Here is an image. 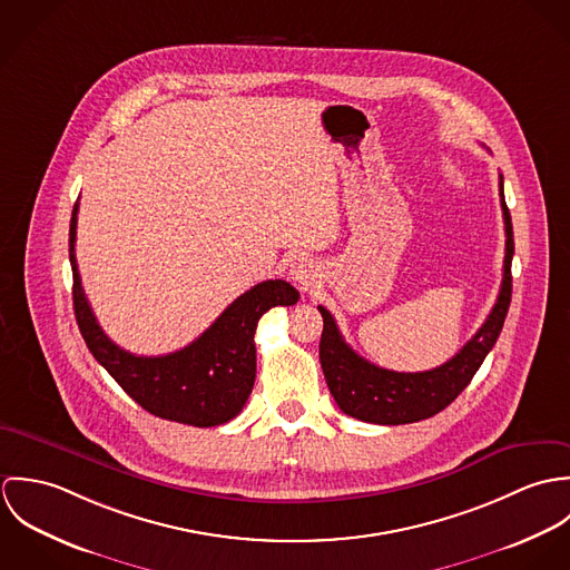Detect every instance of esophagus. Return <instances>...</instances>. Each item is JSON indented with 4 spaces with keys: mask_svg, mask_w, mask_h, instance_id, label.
<instances>
[{
    "mask_svg": "<svg viewBox=\"0 0 570 570\" xmlns=\"http://www.w3.org/2000/svg\"><path fill=\"white\" fill-rule=\"evenodd\" d=\"M289 276L294 283H298V287L303 289H309L316 281V269H314V263L309 258H296L289 267Z\"/></svg>",
    "mask_w": 570,
    "mask_h": 570,
    "instance_id": "obj_1",
    "label": "esophagus"
}]
</instances>
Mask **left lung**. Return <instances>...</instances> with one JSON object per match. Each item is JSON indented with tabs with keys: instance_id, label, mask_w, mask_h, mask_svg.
Listing matches in <instances>:
<instances>
[{
	"instance_id": "1",
	"label": "left lung",
	"mask_w": 570,
	"mask_h": 570,
	"mask_svg": "<svg viewBox=\"0 0 570 570\" xmlns=\"http://www.w3.org/2000/svg\"><path fill=\"white\" fill-rule=\"evenodd\" d=\"M500 206L507 242L498 301L488 321L474 333V337L445 364L421 373H397L375 366L346 344L333 316L323 305L318 307L325 323L321 337V366L325 373L326 386L344 414L380 425L414 423L434 416L443 407L450 406L472 382L502 331L511 303L513 228L509 208L504 204L502 175Z\"/></svg>"
}]
</instances>
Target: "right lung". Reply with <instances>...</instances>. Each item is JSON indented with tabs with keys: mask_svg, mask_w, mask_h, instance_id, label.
Wrapping results in <instances>:
<instances>
[{
	"mask_svg": "<svg viewBox=\"0 0 570 570\" xmlns=\"http://www.w3.org/2000/svg\"><path fill=\"white\" fill-rule=\"evenodd\" d=\"M77 215L79 202L70 222L75 316L96 362L136 404L160 419L195 428H213L235 419L254 386V331L261 316L278 305H296L301 294L287 281H263L228 305L188 346L158 357L134 355L105 335L85 298L75 254Z\"/></svg>",
	"mask_w": 570,
	"mask_h": 570,
	"instance_id": "right-lung-1",
	"label": "right lung"
}]
</instances>
